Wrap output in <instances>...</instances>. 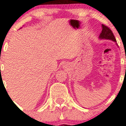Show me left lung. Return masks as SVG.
<instances>
[{
  "label": "left lung",
  "mask_w": 126,
  "mask_h": 126,
  "mask_svg": "<svg viewBox=\"0 0 126 126\" xmlns=\"http://www.w3.org/2000/svg\"><path fill=\"white\" fill-rule=\"evenodd\" d=\"M102 31L99 36V39H110L116 42V40L111 30L104 24H102Z\"/></svg>",
  "instance_id": "1"
}]
</instances>
